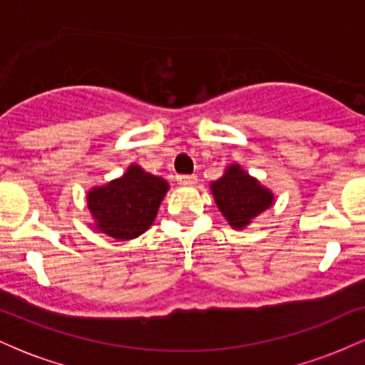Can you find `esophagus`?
<instances>
[{
  "mask_svg": "<svg viewBox=\"0 0 365 365\" xmlns=\"http://www.w3.org/2000/svg\"><path fill=\"white\" fill-rule=\"evenodd\" d=\"M177 182H178V185H182V187H190L197 183V177L195 175H178Z\"/></svg>",
  "mask_w": 365,
  "mask_h": 365,
  "instance_id": "obj_1",
  "label": "esophagus"
}]
</instances>
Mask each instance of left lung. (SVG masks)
Returning <instances> with one entry per match:
<instances>
[{"mask_svg":"<svg viewBox=\"0 0 365 365\" xmlns=\"http://www.w3.org/2000/svg\"><path fill=\"white\" fill-rule=\"evenodd\" d=\"M209 188L220 212L235 230H245L274 204L273 190L247 173L238 163L226 166L223 177L209 183Z\"/></svg>","mask_w":365,"mask_h":365,"instance_id":"obj_1","label":"left lung"}]
</instances>
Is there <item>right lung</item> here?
Listing matches in <instances>:
<instances>
[{
	"mask_svg": "<svg viewBox=\"0 0 365 365\" xmlns=\"http://www.w3.org/2000/svg\"><path fill=\"white\" fill-rule=\"evenodd\" d=\"M168 190L165 178L130 165L121 177L87 190L91 228L116 240L137 238L153 226Z\"/></svg>",
	"mask_w": 365,
	"mask_h": 365,
	"instance_id": "add662e5",
	"label": "right lung"
}]
</instances>
